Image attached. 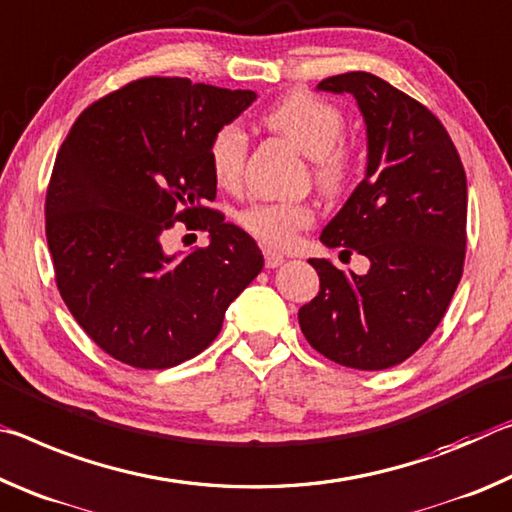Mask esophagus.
I'll use <instances>...</instances> for the list:
<instances>
[{
  "label": "esophagus",
  "mask_w": 512,
  "mask_h": 512,
  "mask_svg": "<svg viewBox=\"0 0 512 512\" xmlns=\"http://www.w3.org/2000/svg\"><path fill=\"white\" fill-rule=\"evenodd\" d=\"M263 254H265V265H267V267H279V265H283V261H286V256H283L281 251L265 249Z\"/></svg>",
  "instance_id": "obj_1"
}]
</instances>
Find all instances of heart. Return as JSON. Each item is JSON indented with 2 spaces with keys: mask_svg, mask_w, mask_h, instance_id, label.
<instances>
[{
  "mask_svg": "<svg viewBox=\"0 0 512 512\" xmlns=\"http://www.w3.org/2000/svg\"><path fill=\"white\" fill-rule=\"evenodd\" d=\"M265 122L311 156L313 177L322 192L335 195L347 186L354 170V156L342 140L347 127L345 113L333 102L311 92H292L265 113ZM208 161L222 188L238 186L247 161V136L240 124H222L213 133ZM311 222V208L295 201H256L240 213L242 229L270 247L290 245Z\"/></svg>",
  "mask_w": 512,
  "mask_h": 512,
  "instance_id": "obj_1",
  "label": "heart"
}]
</instances>
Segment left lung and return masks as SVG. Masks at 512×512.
I'll use <instances>...</instances> for the list:
<instances>
[{
	"mask_svg": "<svg viewBox=\"0 0 512 512\" xmlns=\"http://www.w3.org/2000/svg\"><path fill=\"white\" fill-rule=\"evenodd\" d=\"M317 90L354 95L367 127L365 179L320 240L365 256L370 272L311 258L320 292L299 308V326L333 363L388 370L429 340L463 276L465 170L438 117L388 81L347 72Z\"/></svg>",
	"mask_w": 512,
	"mask_h": 512,
	"instance_id": "8db88e82",
	"label": "left lung"
}]
</instances>
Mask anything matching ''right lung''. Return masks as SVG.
Masks as SVG:
<instances>
[{
    "mask_svg": "<svg viewBox=\"0 0 512 512\" xmlns=\"http://www.w3.org/2000/svg\"><path fill=\"white\" fill-rule=\"evenodd\" d=\"M256 92L181 77L131 81L83 111L56 156L45 233L56 286L99 349L138 370L195 358L233 299L263 270L254 238L206 208L213 133ZM177 221L212 242L167 255Z\"/></svg>",
    "mask_w": 512,
    "mask_h": 512,
    "instance_id": "obj_1",
    "label": "right lung"
}]
</instances>
